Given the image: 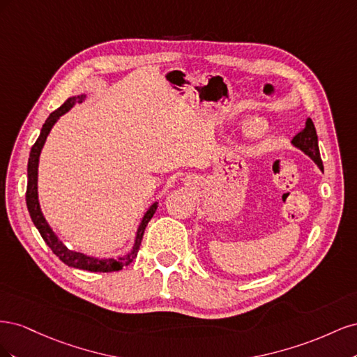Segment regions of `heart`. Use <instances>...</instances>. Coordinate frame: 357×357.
Here are the masks:
<instances>
[{"mask_svg":"<svg viewBox=\"0 0 357 357\" xmlns=\"http://www.w3.org/2000/svg\"><path fill=\"white\" fill-rule=\"evenodd\" d=\"M245 134L250 137V138H259L264 135V128L261 126V123H259L257 121H252L248 122L247 126H245Z\"/></svg>","mask_w":357,"mask_h":357,"instance_id":"obj_1","label":"heart"}]
</instances>
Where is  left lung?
I'll return each mask as SVG.
<instances>
[{
	"label": "left lung",
	"instance_id": "obj_1",
	"mask_svg": "<svg viewBox=\"0 0 357 357\" xmlns=\"http://www.w3.org/2000/svg\"><path fill=\"white\" fill-rule=\"evenodd\" d=\"M290 144L299 149L301 152H304L311 160H314V164L323 171V162L320 158L317 132H316L314 123H312L310 117L305 121V126L302 128L294 138H291Z\"/></svg>",
	"mask_w": 357,
	"mask_h": 357
}]
</instances>
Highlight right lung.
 <instances>
[{
    "instance_id": "add662e5",
    "label": "right lung",
    "mask_w": 357,
    "mask_h": 357,
    "mask_svg": "<svg viewBox=\"0 0 357 357\" xmlns=\"http://www.w3.org/2000/svg\"><path fill=\"white\" fill-rule=\"evenodd\" d=\"M84 98H86V93L71 96V98H68L66 102H63L58 110L50 113V116L46 119L45 125H43L36 144L31 147L29 159H28L26 207H28L29 215L32 219V223L36 225V228L38 229L40 235L43 236V240H45V243L50 247V250L55 253L63 264L71 266V268L84 269V271H89V273H113V271H119V269H122L123 266L129 265L137 257L139 245H142L144 229H146L147 223L150 222V219L153 218V214L158 210V202H153L152 205H150L147 211L143 214L142 220H139L131 250L126 252L125 255L117 256L114 259V257H95V256L84 255L82 252H75V250L68 248L50 228V225L47 223L45 214H43V211H41L40 201H38V164H40L41 150H43V147H45V143L52 131V128L55 126V123L59 121V117L68 113L75 104L83 102Z\"/></svg>"
}]
</instances>
